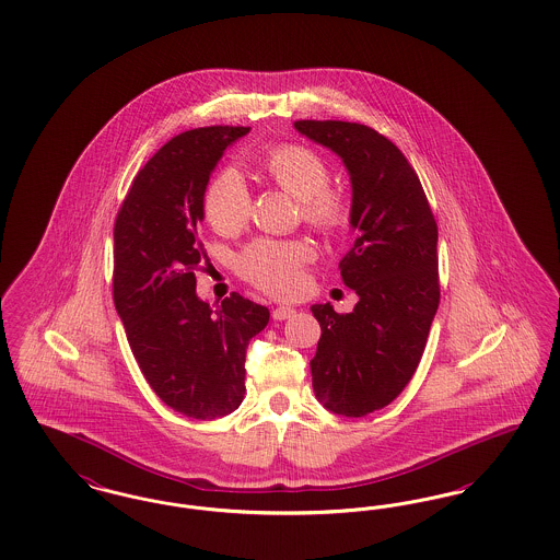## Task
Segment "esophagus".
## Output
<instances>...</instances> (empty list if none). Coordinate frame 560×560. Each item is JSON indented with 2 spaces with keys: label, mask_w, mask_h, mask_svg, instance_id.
Segmentation results:
<instances>
[{
  "label": "esophagus",
  "mask_w": 560,
  "mask_h": 560,
  "mask_svg": "<svg viewBox=\"0 0 560 560\" xmlns=\"http://www.w3.org/2000/svg\"><path fill=\"white\" fill-rule=\"evenodd\" d=\"M295 314V308H291V306H277L275 311H272V318L275 320H288Z\"/></svg>",
  "instance_id": "obj_1"
}]
</instances>
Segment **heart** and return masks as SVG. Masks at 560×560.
<instances>
[{"mask_svg":"<svg viewBox=\"0 0 560 560\" xmlns=\"http://www.w3.org/2000/svg\"><path fill=\"white\" fill-rule=\"evenodd\" d=\"M260 168L275 185L300 203V214L323 235L336 237L354 219L352 196L331 185V166L323 154L304 143H279L260 158ZM203 217L221 235L240 233L252 214V194L235 168L219 171L203 191ZM316 258L306 240H256L235 260L237 272L272 295H293L302 290L304 267Z\"/></svg>","mask_w":560,"mask_h":560,"instance_id":"heart-1","label":"heart"}]
</instances>
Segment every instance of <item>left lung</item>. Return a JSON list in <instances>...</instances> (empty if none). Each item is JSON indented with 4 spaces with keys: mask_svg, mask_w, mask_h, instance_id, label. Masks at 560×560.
Listing matches in <instances>:
<instances>
[{
    "mask_svg": "<svg viewBox=\"0 0 560 560\" xmlns=\"http://www.w3.org/2000/svg\"><path fill=\"white\" fill-rule=\"evenodd\" d=\"M293 127L334 150L352 179L357 242L339 270L359 304L348 314L311 308L320 325L311 373L325 408L364 417L402 394L423 357L440 306L438 223L415 168L387 137L343 120Z\"/></svg>",
    "mask_w": 560,
    "mask_h": 560,
    "instance_id": "left-lung-1",
    "label": "left lung"
}]
</instances>
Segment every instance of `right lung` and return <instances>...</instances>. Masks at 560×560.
Returning a JSON list of instances; mask_svg holds the SVG:
<instances>
[{
    "mask_svg": "<svg viewBox=\"0 0 560 560\" xmlns=\"http://www.w3.org/2000/svg\"><path fill=\"white\" fill-rule=\"evenodd\" d=\"M247 131L173 137L137 173L114 223V306L135 360L162 402L198 421L240 408L247 343L269 323L267 306L235 291L217 308L196 295L203 191L224 148Z\"/></svg>",
    "mask_w": 560,
    "mask_h": 560,
    "instance_id": "right-lung-1",
    "label": "right lung"
}]
</instances>
